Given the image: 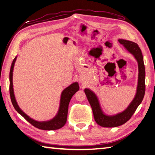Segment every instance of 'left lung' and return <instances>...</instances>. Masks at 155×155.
<instances>
[{
	"label": "left lung",
	"instance_id": "8db88e82",
	"mask_svg": "<svg viewBox=\"0 0 155 155\" xmlns=\"http://www.w3.org/2000/svg\"><path fill=\"white\" fill-rule=\"evenodd\" d=\"M118 41L133 56L138 63L139 74L136 94L126 109L116 114L108 115L103 110L97 95L90 88H85L84 93L92 107L94 120L98 125L103 127H116L127 123L141 103L145 93V68L141 50L135 42L124 39H118Z\"/></svg>",
	"mask_w": 155,
	"mask_h": 155
}]
</instances>
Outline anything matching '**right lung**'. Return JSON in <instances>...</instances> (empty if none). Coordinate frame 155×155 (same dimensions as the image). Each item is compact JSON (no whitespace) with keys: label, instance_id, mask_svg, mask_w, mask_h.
<instances>
[{"label":"right lung","instance_id":"1","mask_svg":"<svg viewBox=\"0 0 155 155\" xmlns=\"http://www.w3.org/2000/svg\"><path fill=\"white\" fill-rule=\"evenodd\" d=\"M16 57L12 61L11 64V70H10L9 79H10V95H11V99L13 107L18 113L24 117L26 120L29 122L32 125H33L36 128H38L41 130H53L59 129L62 128L65 124L67 119L68 108V104L72 96L79 90V85L77 82H74L73 83L69 85L68 87L65 88L62 91L60 98V104H59L58 110L57 114L55 115L51 120H44V121H38L32 119L27 114L23 112L21 108L19 107L18 104L16 102V98L14 93V88H13V82H12V75L13 70H14L15 63L16 60Z\"/></svg>","mask_w":155,"mask_h":155}]
</instances>
